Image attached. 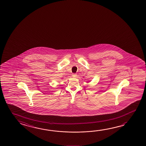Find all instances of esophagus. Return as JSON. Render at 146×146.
I'll list each match as a JSON object with an SVG mask.
<instances>
[{
	"label": "esophagus",
	"mask_w": 146,
	"mask_h": 146,
	"mask_svg": "<svg viewBox=\"0 0 146 146\" xmlns=\"http://www.w3.org/2000/svg\"><path fill=\"white\" fill-rule=\"evenodd\" d=\"M77 74H72V76L73 77H77Z\"/></svg>",
	"instance_id": "1"
}]
</instances>
